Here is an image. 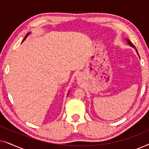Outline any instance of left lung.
<instances>
[{"instance_id": "8db88e82", "label": "left lung", "mask_w": 149, "mask_h": 149, "mask_svg": "<svg viewBox=\"0 0 149 149\" xmlns=\"http://www.w3.org/2000/svg\"><path fill=\"white\" fill-rule=\"evenodd\" d=\"M126 40H127V43H128V44H129V45H130V46H132V47H134V48H135V47H134V45H133V44H132V42H131V41H130V40H129V39H126ZM136 52H137V54H138V51H137V50H136ZM138 56H139V55H138Z\"/></svg>"}]
</instances>
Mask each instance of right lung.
<instances>
[{"label": "right lung", "instance_id": "right-lung-1", "mask_svg": "<svg viewBox=\"0 0 149 149\" xmlns=\"http://www.w3.org/2000/svg\"><path fill=\"white\" fill-rule=\"evenodd\" d=\"M30 32H29V33H28L27 34H26V36H25V37H24V38L23 41H24V40H25V39H26V37H27V36H28V35H29V34H30ZM23 41H22V42H23Z\"/></svg>", "mask_w": 149, "mask_h": 149}]
</instances>
